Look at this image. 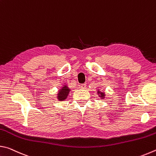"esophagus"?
Segmentation results:
<instances>
[{
	"mask_svg": "<svg viewBox=\"0 0 156 156\" xmlns=\"http://www.w3.org/2000/svg\"><path fill=\"white\" fill-rule=\"evenodd\" d=\"M87 87V84H81V88L83 89H84Z\"/></svg>",
	"mask_w": 156,
	"mask_h": 156,
	"instance_id": "1",
	"label": "esophagus"
}]
</instances>
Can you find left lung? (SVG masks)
I'll return each instance as SVG.
<instances>
[{
    "label": "left lung",
    "instance_id": "1",
    "mask_svg": "<svg viewBox=\"0 0 156 156\" xmlns=\"http://www.w3.org/2000/svg\"><path fill=\"white\" fill-rule=\"evenodd\" d=\"M98 94H100L99 96L101 97V98H105V93H103V92H101V91H100L99 90H98Z\"/></svg>",
    "mask_w": 156,
    "mask_h": 156
}]
</instances>
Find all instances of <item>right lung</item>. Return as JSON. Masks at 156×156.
I'll return each mask as SVG.
<instances>
[{
	"label": "right lung",
	"instance_id": "obj_1",
	"mask_svg": "<svg viewBox=\"0 0 156 156\" xmlns=\"http://www.w3.org/2000/svg\"><path fill=\"white\" fill-rule=\"evenodd\" d=\"M70 89L66 85H64L61 89H60L58 91V99L60 101H62V100H65L68 96L69 93Z\"/></svg>",
	"mask_w": 156,
	"mask_h": 156
}]
</instances>
